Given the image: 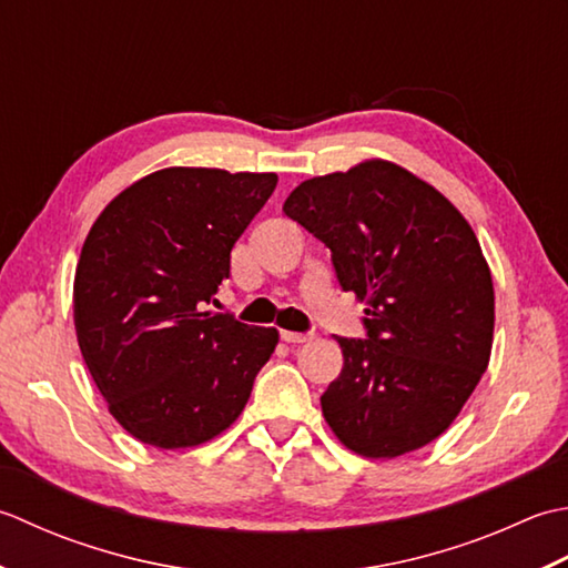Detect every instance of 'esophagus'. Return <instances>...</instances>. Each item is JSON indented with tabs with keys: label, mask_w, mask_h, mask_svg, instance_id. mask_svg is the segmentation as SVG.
Masks as SVG:
<instances>
[{
	"label": "esophagus",
	"mask_w": 568,
	"mask_h": 568,
	"mask_svg": "<svg viewBox=\"0 0 568 568\" xmlns=\"http://www.w3.org/2000/svg\"><path fill=\"white\" fill-rule=\"evenodd\" d=\"M314 338V333H296V331H282V341L286 343H306Z\"/></svg>",
	"instance_id": "esophagus-1"
}]
</instances>
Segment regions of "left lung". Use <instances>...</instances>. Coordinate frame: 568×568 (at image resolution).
Instances as JSON below:
<instances>
[{
    "mask_svg": "<svg viewBox=\"0 0 568 568\" xmlns=\"http://www.w3.org/2000/svg\"><path fill=\"white\" fill-rule=\"evenodd\" d=\"M284 213L331 250L365 298V338L335 335L343 369L323 392L335 436L367 458L432 444L490 361L495 292L478 237L429 183L389 161L316 176Z\"/></svg>",
    "mask_w": 568,
    "mask_h": 568,
    "instance_id": "obj_1",
    "label": "left lung"
}]
</instances>
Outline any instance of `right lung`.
I'll use <instances>...</instances> for the list:
<instances>
[{
    "instance_id": "right-lung-1",
    "label": "right lung",
    "mask_w": 568,
    "mask_h": 568,
    "mask_svg": "<svg viewBox=\"0 0 568 568\" xmlns=\"http://www.w3.org/2000/svg\"><path fill=\"white\" fill-rule=\"evenodd\" d=\"M276 173L164 169L92 225L73 284L78 345L110 414L142 444L199 446L245 409L280 333L203 311Z\"/></svg>"
}]
</instances>
